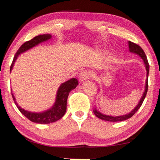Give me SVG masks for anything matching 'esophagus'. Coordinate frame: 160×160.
Listing matches in <instances>:
<instances>
[{
    "mask_svg": "<svg viewBox=\"0 0 160 160\" xmlns=\"http://www.w3.org/2000/svg\"><path fill=\"white\" fill-rule=\"evenodd\" d=\"M89 77H90L89 72H87V71H81V72H80V74H79L78 78L80 82H82L84 81V80H86V79H88V78H89Z\"/></svg>",
    "mask_w": 160,
    "mask_h": 160,
    "instance_id": "34e87169",
    "label": "esophagus"
}]
</instances>
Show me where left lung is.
I'll use <instances>...</instances> for the list:
<instances>
[{"label":"left lung","mask_w":160,"mask_h":160,"mask_svg":"<svg viewBox=\"0 0 160 160\" xmlns=\"http://www.w3.org/2000/svg\"><path fill=\"white\" fill-rule=\"evenodd\" d=\"M128 46H129V50H130L131 52H134L135 54H137L139 56H140V58H142V59L144 61L145 64V67H146V71H147V80L146 82H145V92L143 93V95L141 98L140 101L139 102V103L137 106L135 107V108L132 112H131L129 114H125V115H122V116H118V117H112V116H107V115H104L102 114H101L96 109L94 110V114L96 115V117H98V118L101 119V120H103L106 121H110V122H120V121H123L127 120V119L131 118V117L134 115L135 113H136L138 109L140 108L141 106H142L143 101H144L145 96H146L147 92H148V73H149V64L148 62V59H147V57L145 55L144 51L142 48L140 47L139 45L137 44L133 43L131 41H128Z\"/></svg>","instance_id":"obj_1"}]
</instances>
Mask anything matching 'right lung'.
Here are the masks:
<instances>
[{
  "mask_svg": "<svg viewBox=\"0 0 160 160\" xmlns=\"http://www.w3.org/2000/svg\"><path fill=\"white\" fill-rule=\"evenodd\" d=\"M51 38V35H40L32 38V40L25 42L21 47L18 48L17 52H16L12 62V65L10 66V70H12V68L14 63H15L16 59H17V58L20 54L27 51L29 48L37 46L38 44L41 43V42L46 41V40L50 39ZM78 85V80L76 78L71 79V80L61 84V86H60L59 89L58 91L55 103L52 106V108L48 109V111L43 113H32L25 111L24 109L21 108V107L18 106L12 94V96L16 106L18 107L20 112L26 118L29 119L30 121L34 122L40 123V124H48V123L56 122V121L60 120V118L63 117L66 111V103H67L68 94H69V92L72 89L75 88Z\"/></svg>",
  "mask_w": 160,
  "mask_h": 160,
  "instance_id": "add662e5",
  "label": "right lung"
}]
</instances>
